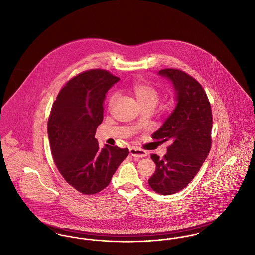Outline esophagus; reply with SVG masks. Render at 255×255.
Segmentation results:
<instances>
[{"label": "esophagus", "instance_id": "1", "mask_svg": "<svg viewBox=\"0 0 255 255\" xmlns=\"http://www.w3.org/2000/svg\"><path fill=\"white\" fill-rule=\"evenodd\" d=\"M129 151H130V155L133 158H145L147 156L146 151L138 149V148H135V147H131L129 149Z\"/></svg>", "mask_w": 255, "mask_h": 255}]
</instances>
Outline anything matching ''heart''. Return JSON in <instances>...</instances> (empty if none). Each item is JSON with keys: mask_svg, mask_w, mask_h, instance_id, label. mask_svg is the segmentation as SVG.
I'll return each mask as SVG.
<instances>
[{"mask_svg": "<svg viewBox=\"0 0 255 255\" xmlns=\"http://www.w3.org/2000/svg\"><path fill=\"white\" fill-rule=\"evenodd\" d=\"M133 94L136 97L137 101L139 104H147V103H152V104H157L158 100V94L157 90L148 84L144 83H137L133 86ZM118 97L117 94H114L109 100L110 106H112L116 99Z\"/></svg>", "mask_w": 255, "mask_h": 255, "instance_id": "heart-1", "label": "heart"}]
</instances>
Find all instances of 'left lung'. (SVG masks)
Returning <instances> with one entry per match:
<instances>
[{"label":"left lung","instance_id":"8db88e82","mask_svg":"<svg viewBox=\"0 0 255 255\" xmlns=\"http://www.w3.org/2000/svg\"><path fill=\"white\" fill-rule=\"evenodd\" d=\"M174 89L176 107L152 134L154 139L170 141L163 158L151 155L156 171L148 180L159 194H175L194 179L211 147L212 113L205 90L193 77L180 70H160Z\"/></svg>","mask_w":255,"mask_h":255}]
</instances>
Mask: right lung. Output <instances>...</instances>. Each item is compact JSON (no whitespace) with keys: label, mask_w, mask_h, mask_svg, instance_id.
I'll use <instances>...</instances> for the list:
<instances>
[{"label":"right lung","mask_w":255,"mask_h":255,"mask_svg":"<svg viewBox=\"0 0 255 255\" xmlns=\"http://www.w3.org/2000/svg\"><path fill=\"white\" fill-rule=\"evenodd\" d=\"M119 80L104 70L80 73L62 88L51 108L48 134L52 158L66 182L83 194L108 186L129 155L128 148H100L95 136L103 121L106 94Z\"/></svg>","instance_id":"right-lung-1"}]
</instances>
